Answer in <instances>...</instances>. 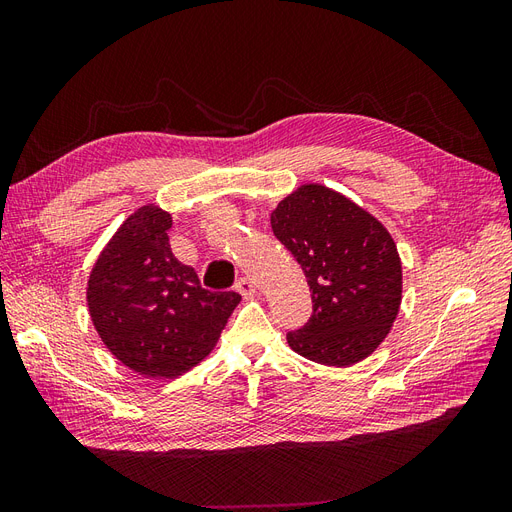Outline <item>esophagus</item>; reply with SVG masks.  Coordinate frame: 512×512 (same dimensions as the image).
Instances as JSON below:
<instances>
[{"instance_id":"1","label":"esophagus","mask_w":512,"mask_h":512,"mask_svg":"<svg viewBox=\"0 0 512 512\" xmlns=\"http://www.w3.org/2000/svg\"><path fill=\"white\" fill-rule=\"evenodd\" d=\"M235 288H237V292L241 294L243 299H252L254 294H256V284L250 280V277H241Z\"/></svg>"}]
</instances>
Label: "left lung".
I'll return each mask as SVG.
<instances>
[{"label":"left lung","mask_w":512,"mask_h":512,"mask_svg":"<svg viewBox=\"0 0 512 512\" xmlns=\"http://www.w3.org/2000/svg\"><path fill=\"white\" fill-rule=\"evenodd\" d=\"M273 235L301 265L314 312L288 346L305 359L348 367L389 335L401 305V260L374 215L327 185L307 183L271 213Z\"/></svg>","instance_id":"left-lung-1"}]
</instances>
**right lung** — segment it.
Listing matches in <instances>:
<instances>
[{"instance_id": "add662e5", "label": "right lung", "mask_w": 512, "mask_h": 512, "mask_svg": "<svg viewBox=\"0 0 512 512\" xmlns=\"http://www.w3.org/2000/svg\"><path fill=\"white\" fill-rule=\"evenodd\" d=\"M170 213L136 209L98 256L87 282L91 322L117 361L149 378H177L215 348L241 301L200 286L170 252Z\"/></svg>"}]
</instances>
